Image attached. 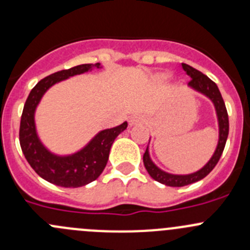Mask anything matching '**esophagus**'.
Wrapping results in <instances>:
<instances>
[{
	"mask_svg": "<svg viewBox=\"0 0 250 250\" xmlns=\"http://www.w3.org/2000/svg\"><path fill=\"white\" fill-rule=\"evenodd\" d=\"M145 122L143 116L140 115H134L133 117L129 118V125H143Z\"/></svg>",
	"mask_w": 250,
	"mask_h": 250,
	"instance_id": "34e87169",
	"label": "esophagus"
}]
</instances>
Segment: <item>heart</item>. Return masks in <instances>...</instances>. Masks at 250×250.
Masks as SVG:
<instances>
[{
	"label": "heart",
	"instance_id": "b5f03b06",
	"mask_svg": "<svg viewBox=\"0 0 250 250\" xmlns=\"http://www.w3.org/2000/svg\"><path fill=\"white\" fill-rule=\"evenodd\" d=\"M168 77V75L167 74H162V75H160V78H162V80H166V78Z\"/></svg>",
	"mask_w": 250,
	"mask_h": 250
}]
</instances>
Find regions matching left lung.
Instances as JSON below:
<instances>
[{"label": "left lung", "instance_id": "8db88e82", "mask_svg": "<svg viewBox=\"0 0 250 250\" xmlns=\"http://www.w3.org/2000/svg\"><path fill=\"white\" fill-rule=\"evenodd\" d=\"M184 71L191 77V81L188 82V87L192 88L196 92L201 93V94L206 95L210 102L213 103L214 107H215L216 117H218V125H219V140L218 145H216L215 151H214L213 156L210 160L201 168L200 170L191 174H170L158 168L155 163L152 162L150 157V152H148V146L146 147L145 153L143 156L144 166H145L146 170L150 174L152 179H155L158 183L163 184L167 186H173V188H181V186L190 185V184L196 183V181L202 180L206 178L209 173L213 170L216 163L219 162L223 153L224 147H225L226 140H228L229 135V116L228 110H226L225 103H224L221 93L219 90L218 85L213 82L208 76L203 75L202 72L196 70L195 67L190 66L188 64H181ZM150 143V141H148Z\"/></svg>", "mask_w": 250, "mask_h": 250}]
</instances>
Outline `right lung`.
Returning a JSON list of instances; mask_svg holds the SVG:
<instances>
[{"mask_svg":"<svg viewBox=\"0 0 250 250\" xmlns=\"http://www.w3.org/2000/svg\"><path fill=\"white\" fill-rule=\"evenodd\" d=\"M100 69V62L82 64L69 70L54 72L40 81L31 89L20 120L19 141L25 158L42 179L62 188H81L99 178L109 160L111 146L118 134L125 130L128 123L100 130L94 138L77 152L57 155L43 145L37 134L35 112L42 97L50 87L67 78Z\"/></svg>","mask_w":250,"mask_h":250,"instance_id":"right-lung-1","label":"right lung"}]
</instances>
